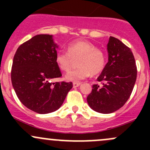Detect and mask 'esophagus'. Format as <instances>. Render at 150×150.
Instances as JSON below:
<instances>
[{
  "label": "esophagus",
  "instance_id": "1",
  "mask_svg": "<svg viewBox=\"0 0 150 150\" xmlns=\"http://www.w3.org/2000/svg\"><path fill=\"white\" fill-rule=\"evenodd\" d=\"M81 85V83H80V82H74L73 83V87L74 88L78 87V86H80Z\"/></svg>",
  "mask_w": 150,
  "mask_h": 150
}]
</instances>
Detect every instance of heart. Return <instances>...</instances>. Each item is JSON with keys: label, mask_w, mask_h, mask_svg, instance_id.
Listing matches in <instances>:
<instances>
[{"label": "heart", "mask_w": 150, "mask_h": 150, "mask_svg": "<svg viewBox=\"0 0 150 150\" xmlns=\"http://www.w3.org/2000/svg\"><path fill=\"white\" fill-rule=\"evenodd\" d=\"M68 53L59 51L56 55L55 61L61 70L67 72L73 59H77L79 67L69 71L65 79L69 81H79L89 75L99 74L105 65V55L93 43L86 40L72 42L67 47Z\"/></svg>", "instance_id": "1"}]
</instances>
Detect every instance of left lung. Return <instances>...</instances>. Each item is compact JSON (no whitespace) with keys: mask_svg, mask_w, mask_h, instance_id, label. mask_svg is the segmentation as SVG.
I'll return each mask as SVG.
<instances>
[{"mask_svg":"<svg viewBox=\"0 0 150 150\" xmlns=\"http://www.w3.org/2000/svg\"><path fill=\"white\" fill-rule=\"evenodd\" d=\"M108 62L97 78L102 86L93 85L87 102L94 111L109 114L117 111L131 96L137 76L135 59L131 48L110 36L107 44Z\"/></svg>","mask_w":150,"mask_h":150,"instance_id":"left-lung-1","label":"left lung"}]
</instances>
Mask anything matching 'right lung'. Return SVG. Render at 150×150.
I'll use <instances>...</instances> for the list:
<instances>
[{"label": "right lung", "mask_w": 150, "mask_h": 150, "mask_svg": "<svg viewBox=\"0 0 150 150\" xmlns=\"http://www.w3.org/2000/svg\"><path fill=\"white\" fill-rule=\"evenodd\" d=\"M57 47L52 35H38L20 45L13 57L11 78L16 96L39 114L58 110L73 86L72 82L51 81L62 77L55 61Z\"/></svg>", "instance_id": "obj_1"}]
</instances>
